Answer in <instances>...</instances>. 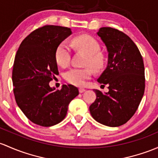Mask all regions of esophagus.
<instances>
[{
  "label": "esophagus",
  "instance_id": "obj_1",
  "mask_svg": "<svg viewBox=\"0 0 158 158\" xmlns=\"http://www.w3.org/2000/svg\"><path fill=\"white\" fill-rule=\"evenodd\" d=\"M79 92L80 93H82V92H85L86 91V89H84V88H79Z\"/></svg>",
  "mask_w": 158,
  "mask_h": 158
}]
</instances>
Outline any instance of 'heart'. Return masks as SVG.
<instances>
[{
	"label": "heart",
	"instance_id": "1",
	"mask_svg": "<svg viewBox=\"0 0 158 158\" xmlns=\"http://www.w3.org/2000/svg\"><path fill=\"white\" fill-rule=\"evenodd\" d=\"M73 46L76 49L82 51L87 55L86 64L94 70H100L104 64V57L100 51L101 47L97 40L92 36L81 35L73 39ZM56 62L60 66L65 67L69 64L70 60V50L65 41L58 45L55 52ZM92 75L89 68H73L64 75L66 80L75 85H83L86 79Z\"/></svg>",
	"mask_w": 158,
	"mask_h": 158
}]
</instances>
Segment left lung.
Returning a JSON list of instances; mask_svg holds the SVG:
<instances>
[{
	"instance_id": "1",
	"label": "left lung",
	"mask_w": 158,
	"mask_h": 158,
	"mask_svg": "<svg viewBox=\"0 0 158 158\" xmlns=\"http://www.w3.org/2000/svg\"><path fill=\"white\" fill-rule=\"evenodd\" d=\"M107 48V65L98 82L108 85V92L94 89L95 101L91 115L104 126L117 127L127 122L137 110L145 92V67L132 40L122 31L102 27L97 32Z\"/></svg>"
}]
</instances>
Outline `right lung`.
<instances>
[{
    "instance_id": "right-lung-1",
    "label": "right lung",
    "mask_w": 158,
    "mask_h": 158,
    "mask_svg": "<svg viewBox=\"0 0 158 158\" xmlns=\"http://www.w3.org/2000/svg\"><path fill=\"white\" fill-rule=\"evenodd\" d=\"M71 34L69 28L43 26L23 40L15 57L12 81L16 104L29 120L41 127L61 122L70 101L79 94L72 85H64L60 90L49 85L59 73L56 50Z\"/></svg>"
}]
</instances>
